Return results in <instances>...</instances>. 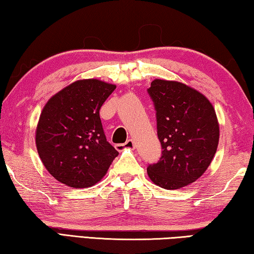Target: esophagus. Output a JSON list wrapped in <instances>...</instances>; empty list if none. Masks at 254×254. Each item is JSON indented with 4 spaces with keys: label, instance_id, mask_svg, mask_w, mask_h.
Masks as SVG:
<instances>
[{
    "label": "esophagus",
    "instance_id": "obj_1",
    "mask_svg": "<svg viewBox=\"0 0 254 254\" xmlns=\"http://www.w3.org/2000/svg\"><path fill=\"white\" fill-rule=\"evenodd\" d=\"M115 148H117V150H119V151H121L123 149H134V141L132 139H128L126 143L117 144L115 145Z\"/></svg>",
    "mask_w": 254,
    "mask_h": 254
}]
</instances>
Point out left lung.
<instances>
[{"label":"left lung","instance_id":"1","mask_svg":"<svg viewBox=\"0 0 254 254\" xmlns=\"http://www.w3.org/2000/svg\"><path fill=\"white\" fill-rule=\"evenodd\" d=\"M148 93L162 147L160 160L148 167V176L161 188H183L201 177L216 153V112L204 94L180 81L157 78Z\"/></svg>","mask_w":254,"mask_h":254}]
</instances>
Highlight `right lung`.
<instances>
[{
  "label": "right lung",
  "mask_w": 254,
  "mask_h": 254,
  "mask_svg": "<svg viewBox=\"0 0 254 254\" xmlns=\"http://www.w3.org/2000/svg\"><path fill=\"white\" fill-rule=\"evenodd\" d=\"M117 85L79 79L56 93L41 111L36 145L42 163L59 183L88 188L101 182L119 152L107 142L100 110Z\"/></svg>",
  "instance_id": "right-lung-1"
}]
</instances>
